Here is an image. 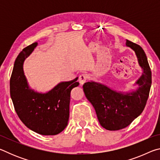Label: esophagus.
I'll return each mask as SVG.
<instances>
[{
	"mask_svg": "<svg viewBox=\"0 0 160 160\" xmlns=\"http://www.w3.org/2000/svg\"><path fill=\"white\" fill-rule=\"evenodd\" d=\"M88 76L86 74L80 75L79 76V79H78V80H79V82L80 83V85H82L84 83L86 82V81H87V80H88Z\"/></svg>",
	"mask_w": 160,
	"mask_h": 160,
	"instance_id": "obj_1",
	"label": "esophagus"
}]
</instances>
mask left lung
<instances>
[{"label":"left lung","mask_w":160,"mask_h":160,"mask_svg":"<svg viewBox=\"0 0 160 160\" xmlns=\"http://www.w3.org/2000/svg\"><path fill=\"white\" fill-rule=\"evenodd\" d=\"M126 45L135 51L143 73L136 84L139 88L130 93H121L95 82L83 85L85 96L92 104L99 122L109 131L126 128L141 114L147 103L152 84V72L144 50L138 44L126 40Z\"/></svg>","instance_id":"1"}]
</instances>
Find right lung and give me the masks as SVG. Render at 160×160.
Instances as JSON below:
<instances>
[{
	"instance_id": "obj_1",
	"label": "right lung",
	"mask_w": 160,
	"mask_h": 160,
	"mask_svg": "<svg viewBox=\"0 0 160 160\" xmlns=\"http://www.w3.org/2000/svg\"><path fill=\"white\" fill-rule=\"evenodd\" d=\"M37 45L34 42L23 48L16 58L10 80V97L18 117L28 128L44 135H57L68 125L70 92L79 82L78 78L62 82L44 94L31 90L23 63Z\"/></svg>"
}]
</instances>
